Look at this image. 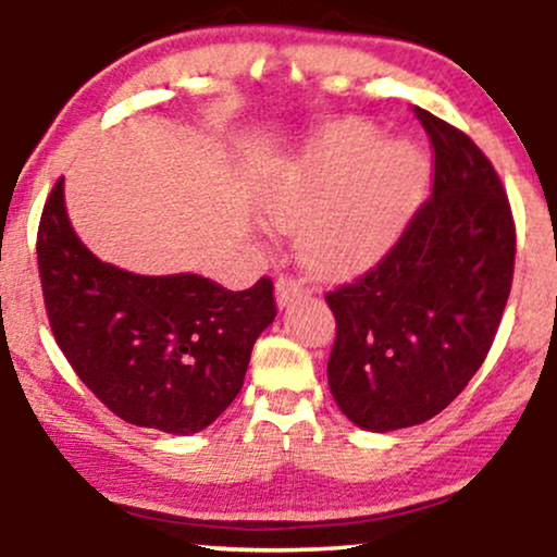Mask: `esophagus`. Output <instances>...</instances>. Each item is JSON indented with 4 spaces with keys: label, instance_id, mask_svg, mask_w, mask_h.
I'll use <instances>...</instances> for the list:
<instances>
[{
    "label": "esophagus",
    "instance_id": "esophagus-1",
    "mask_svg": "<svg viewBox=\"0 0 557 557\" xmlns=\"http://www.w3.org/2000/svg\"><path fill=\"white\" fill-rule=\"evenodd\" d=\"M274 290H277V304L285 306L290 298L304 296V293L309 290V285L300 277H293V274H283V277L277 280V285H274Z\"/></svg>",
    "mask_w": 557,
    "mask_h": 557
}]
</instances>
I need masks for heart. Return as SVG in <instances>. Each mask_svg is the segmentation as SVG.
<instances>
[{
    "label": "heart",
    "instance_id": "obj_1",
    "mask_svg": "<svg viewBox=\"0 0 557 557\" xmlns=\"http://www.w3.org/2000/svg\"><path fill=\"white\" fill-rule=\"evenodd\" d=\"M421 181L419 151L343 123L306 154L277 164L261 212L277 230L300 227V251L322 272H350L387 251Z\"/></svg>",
    "mask_w": 557,
    "mask_h": 557
}]
</instances>
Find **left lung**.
I'll use <instances>...</instances> for the list:
<instances>
[{
    "instance_id": "left-lung-1",
    "label": "left lung",
    "mask_w": 557,
    "mask_h": 557,
    "mask_svg": "<svg viewBox=\"0 0 557 557\" xmlns=\"http://www.w3.org/2000/svg\"><path fill=\"white\" fill-rule=\"evenodd\" d=\"M434 151L432 196L380 264L327 293L332 398L361 430L437 417L487 359L513 283L516 225L482 149L413 110Z\"/></svg>"
}]
</instances>
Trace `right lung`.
Wrapping results in <instances>:
<instances>
[{"label": "right lung", "mask_w": 557, "mask_h": 557, "mask_svg": "<svg viewBox=\"0 0 557 557\" xmlns=\"http://www.w3.org/2000/svg\"><path fill=\"white\" fill-rule=\"evenodd\" d=\"M65 177L38 222V277L54 341L83 385L127 424L207 430L235 400L274 285L233 293L198 274L146 277L96 259L65 212Z\"/></svg>", "instance_id": "obj_1"}]
</instances>
